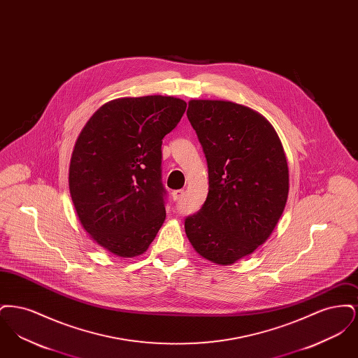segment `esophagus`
I'll return each mask as SVG.
<instances>
[{
  "label": "esophagus",
  "mask_w": 358,
  "mask_h": 358,
  "mask_svg": "<svg viewBox=\"0 0 358 358\" xmlns=\"http://www.w3.org/2000/svg\"><path fill=\"white\" fill-rule=\"evenodd\" d=\"M171 197H173L174 201H180V200L184 197V190H182V189L173 190V192H171Z\"/></svg>",
  "instance_id": "obj_1"
}]
</instances>
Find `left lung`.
<instances>
[{
    "label": "left lung",
    "instance_id": "1",
    "mask_svg": "<svg viewBox=\"0 0 358 358\" xmlns=\"http://www.w3.org/2000/svg\"><path fill=\"white\" fill-rule=\"evenodd\" d=\"M187 115L206 157L209 187L185 232L199 255L229 266L271 236L289 197L287 158L273 124L247 106L192 99Z\"/></svg>",
    "mask_w": 358,
    "mask_h": 358
}]
</instances>
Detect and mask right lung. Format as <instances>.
<instances>
[{
    "label": "right lung",
    "instance_id": "add662e5",
    "mask_svg": "<svg viewBox=\"0 0 358 358\" xmlns=\"http://www.w3.org/2000/svg\"><path fill=\"white\" fill-rule=\"evenodd\" d=\"M185 110L174 96L120 98L99 107L78 136L69 193L85 232L106 251L142 255L165 222L161 145Z\"/></svg>",
    "mask_w": 358,
    "mask_h": 358
}]
</instances>
